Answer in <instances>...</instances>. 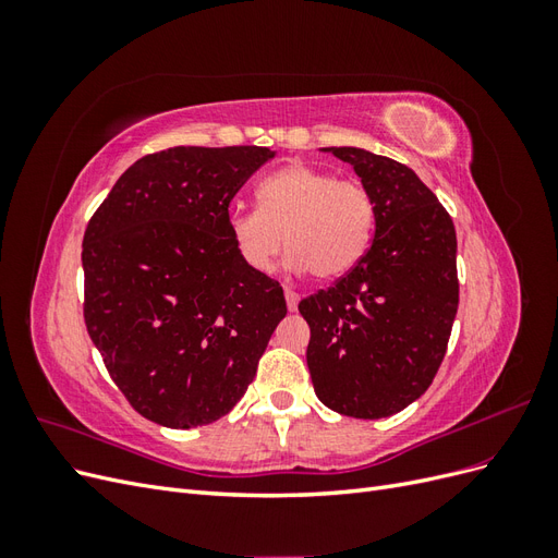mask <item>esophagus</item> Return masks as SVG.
I'll return each mask as SVG.
<instances>
[{"label": "esophagus", "mask_w": 558, "mask_h": 558, "mask_svg": "<svg viewBox=\"0 0 558 558\" xmlns=\"http://www.w3.org/2000/svg\"><path fill=\"white\" fill-rule=\"evenodd\" d=\"M298 302H300V295L291 289H286V305H289V312L298 310Z\"/></svg>", "instance_id": "esophagus-1"}]
</instances>
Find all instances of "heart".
I'll use <instances>...</instances> for the list:
<instances>
[{
    "label": "heart",
    "instance_id": "heart-1",
    "mask_svg": "<svg viewBox=\"0 0 558 558\" xmlns=\"http://www.w3.org/2000/svg\"><path fill=\"white\" fill-rule=\"evenodd\" d=\"M260 209L230 211L228 228L253 272H269L289 244V269L318 279L347 275L373 240L375 202L356 179L291 162L258 185Z\"/></svg>",
    "mask_w": 558,
    "mask_h": 558
}]
</instances>
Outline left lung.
<instances>
[{"instance_id":"left-lung-1","label":"left lung","mask_w":558,"mask_h":558,"mask_svg":"<svg viewBox=\"0 0 558 558\" xmlns=\"http://www.w3.org/2000/svg\"><path fill=\"white\" fill-rule=\"evenodd\" d=\"M375 202V240L349 275L298 305L310 324L307 367L337 414L384 418L426 393L459 310L456 230L408 165L330 146Z\"/></svg>"}]
</instances>
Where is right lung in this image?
I'll use <instances>...</instances> for the list:
<instances>
[{"mask_svg": "<svg viewBox=\"0 0 558 558\" xmlns=\"http://www.w3.org/2000/svg\"><path fill=\"white\" fill-rule=\"evenodd\" d=\"M275 158L265 146H174L116 181L83 234V318L142 416L195 428L226 416L256 377L286 300L228 228L232 197Z\"/></svg>", "mask_w": 558, "mask_h": 558, "instance_id": "obj_1", "label": "right lung"}]
</instances>
